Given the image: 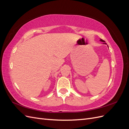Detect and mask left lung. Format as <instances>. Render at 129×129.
I'll return each mask as SVG.
<instances>
[{"instance_id": "1", "label": "left lung", "mask_w": 129, "mask_h": 129, "mask_svg": "<svg viewBox=\"0 0 129 129\" xmlns=\"http://www.w3.org/2000/svg\"><path fill=\"white\" fill-rule=\"evenodd\" d=\"M100 41H102V42H103V44H105V45H107V44H106V43L105 42V41H104V40H102V39H101V40H100ZM108 48H109V47H108Z\"/></svg>"}]
</instances>
